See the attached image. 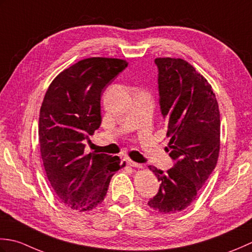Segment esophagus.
<instances>
[{
	"mask_svg": "<svg viewBox=\"0 0 252 252\" xmlns=\"http://www.w3.org/2000/svg\"><path fill=\"white\" fill-rule=\"evenodd\" d=\"M126 162H127V165H129V166H131V167H137V168L142 167L141 164H138V163H136V162H133V161L130 160V158H127Z\"/></svg>",
	"mask_w": 252,
	"mask_h": 252,
	"instance_id": "obj_1",
	"label": "esophagus"
}]
</instances>
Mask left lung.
I'll use <instances>...</instances> for the list:
<instances>
[{"mask_svg":"<svg viewBox=\"0 0 252 252\" xmlns=\"http://www.w3.org/2000/svg\"><path fill=\"white\" fill-rule=\"evenodd\" d=\"M158 94L169 142L165 150L175 164L163 172L149 166L160 181L149 207L162 214L181 212L217 166L220 153L219 104L211 85L183 59L158 58Z\"/></svg>","mask_w":252,"mask_h":252,"instance_id":"obj_1","label":"left lung"}]
</instances>
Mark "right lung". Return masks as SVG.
I'll list each match as a JSON object with an SVG mask.
<instances>
[{
  "label": "right lung",
  "mask_w": 252,
  "mask_h": 252,
  "mask_svg": "<svg viewBox=\"0 0 252 252\" xmlns=\"http://www.w3.org/2000/svg\"><path fill=\"white\" fill-rule=\"evenodd\" d=\"M128 65L125 60L89 58L55 77L39 116L41 158L59 201L79 212L101 204L112 176L125 166L119 157L85 153L84 141L101 125L104 87Z\"/></svg>",
  "instance_id": "1"
}]
</instances>
